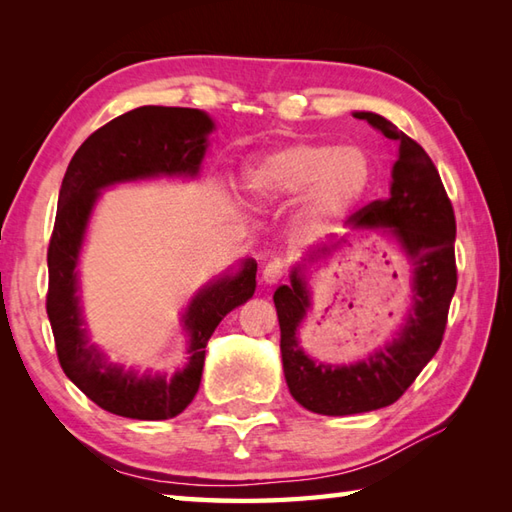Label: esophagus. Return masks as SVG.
Instances as JSON below:
<instances>
[{
  "label": "esophagus",
  "mask_w": 512,
  "mask_h": 512,
  "mask_svg": "<svg viewBox=\"0 0 512 512\" xmlns=\"http://www.w3.org/2000/svg\"><path fill=\"white\" fill-rule=\"evenodd\" d=\"M284 273H286V264L281 262V259H270L262 273V281L266 286H273L281 277H284Z\"/></svg>",
  "instance_id": "1"
}]
</instances>
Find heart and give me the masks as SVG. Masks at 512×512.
Masks as SVG:
<instances>
[{"mask_svg":"<svg viewBox=\"0 0 512 512\" xmlns=\"http://www.w3.org/2000/svg\"><path fill=\"white\" fill-rule=\"evenodd\" d=\"M374 184V162L356 145L299 140L253 158L242 187L262 204L297 200V224L310 235L339 226Z\"/></svg>","mask_w":512,"mask_h":512,"instance_id":"b5f03b06","label":"heart"}]
</instances>
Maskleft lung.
I'll use <instances>...</instances> for the list:
<instances>
[{
    "label": "left lung",
    "instance_id": "8db88e82",
    "mask_svg": "<svg viewBox=\"0 0 512 512\" xmlns=\"http://www.w3.org/2000/svg\"><path fill=\"white\" fill-rule=\"evenodd\" d=\"M389 140L398 158L385 200L367 204L347 220L352 231L387 228L411 262V308L391 341L350 365L317 363L299 345V325L310 308L306 268L347 244H323L292 268L290 284L275 290L281 330V361L292 398L323 416L383 409L416 380L442 343L458 270H455V215L440 173L416 140L374 112H354Z\"/></svg>",
    "mask_w": 512,
    "mask_h": 512
}]
</instances>
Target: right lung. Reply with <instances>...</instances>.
I'll list each match as a JSON object with an SVG mask.
<instances>
[{"label": "right lung", "mask_w": 512, "mask_h": 512, "mask_svg": "<svg viewBox=\"0 0 512 512\" xmlns=\"http://www.w3.org/2000/svg\"><path fill=\"white\" fill-rule=\"evenodd\" d=\"M213 118L191 107L145 105L114 118L85 140L65 171L48 246L46 310L65 376L101 409L134 420H167L198 394L206 343L228 312L255 292V259H244L195 292L182 314L189 361L176 374L136 372L107 361L90 343L79 297V257L101 191L151 178H195L209 147Z\"/></svg>", "instance_id": "right-lung-1"}]
</instances>
